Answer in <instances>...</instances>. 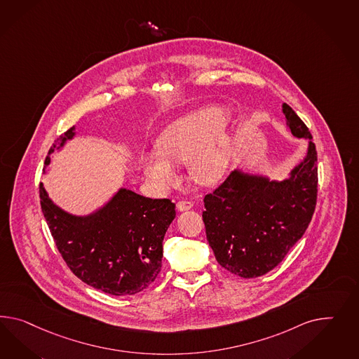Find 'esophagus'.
Wrapping results in <instances>:
<instances>
[{"label":"esophagus","instance_id":"34e87169","mask_svg":"<svg viewBox=\"0 0 359 359\" xmlns=\"http://www.w3.org/2000/svg\"><path fill=\"white\" fill-rule=\"evenodd\" d=\"M192 206H194L192 201H179V203L176 204V208H177L179 212L189 210V209H192Z\"/></svg>","mask_w":359,"mask_h":359}]
</instances>
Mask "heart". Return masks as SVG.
<instances>
[{
  "instance_id": "heart-1",
  "label": "heart",
  "mask_w": 359,
  "mask_h": 359,
  "mask_svg": "<svg viewBox=\"0 0 359 359\" xmlns=\"http://www.w3.org/2000/svg\"><path fill=\"white\" fill-rule=\"evenodd\" d=\"M229 118L222 107H205L165 126L156 140V150L141 155V165L158 191H168L179 183L174 165H188L200 184L222 179L233 155L230 137L219 133Z\"/></svg>"
}]
</instances>
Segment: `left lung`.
I'll return each mask as SVG.
<instances>
[{
  "mask_svg": "<svg viewBox=\"0 0 359 359\" xmlns=\"http://www.w3.org/2000/svg\"><path fill=\"white\" fill-rule=\"evenodd\" d=\"M292 136L309 140L307 155L282 182L233 170L204 197L206 239L218 264L243 278L271 271L307 230L318 197V153L309 128L282 104Z\"/></svg>",
  "mask_w": 359,
  "mask_h": 359,
  "instance_id": "1",
  "label": "left lung"
}]
</instances>
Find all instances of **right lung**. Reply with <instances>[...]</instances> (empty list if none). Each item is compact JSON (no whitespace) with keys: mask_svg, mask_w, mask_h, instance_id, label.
<instances>
[{"mask_svg":"<svg viewBox=\"0 0 359 359\" xmlns=\"http://www.w3.org/2000/svg\"><path fill=\"white\" fill-rule=\"evenodd\" d=\"M74 126L55 149L74 137ZM50 158H46V165ZM40 205L58 252L79 280L111 295H133L149 287L162 268L163 238L174 221L168 198H147L126 188L95 213L77 217L53 204L43 183Z\"/></svg>","mask_w":359,"mask_h":359,"instance_id":"right-lung-1","label":"right lung"}]
</instances>
